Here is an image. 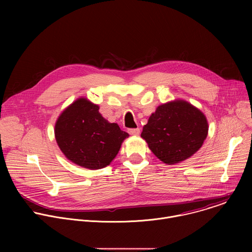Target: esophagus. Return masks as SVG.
Segmentation results:
<instances>
[{
    "label": "esophagus",
    "instance_id": "obj_1",
    "mask_svg": "<svg viewBox=\"0 0 252 252\" xmlns=\"http://www.w3.org/2000/svg\"><path fill=\"white\" fill-rule=\"evenodd\" d=\"M127 131L131 135H138L140 132V129L139 128H129Z\"/></svg>",
    "mask_w": 252,
    "mask_h": 252
}]
</instances>
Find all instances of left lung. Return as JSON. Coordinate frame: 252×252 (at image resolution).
Instances as JSON below:
<instances>
[{"mask_svg": "<svg viewBox=\"0 0 252 252\" xmlns=\"http://www.w3.org/2000/svg\"><path fill=\"white\" fill-rule=\"evenodd\" d=\"M207 131L206 118L199 110L185 100H174L158 107L140 135L158 158L173 164L195 154Z\"/></svg>", "mask_w": 252, "mask_h": 252, "instance_id": "1", "label": "left lung"}]
</instances>
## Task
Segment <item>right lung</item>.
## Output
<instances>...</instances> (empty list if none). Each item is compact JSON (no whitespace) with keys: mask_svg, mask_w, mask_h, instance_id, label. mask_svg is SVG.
<instances>
[{"mask_svg":"<svg viewBox=\"0 0 252 252\" xmlns=\"http://www.w3.org/2000/svg\"><path fill=\"white\" fill-rule=\"evenodd\" d=\"M58 145L73 162L90 169L109 165L128 133L98 113V106L79 98L62 113L55 126Z\"/></svg>","mask_w":252,"mask_h":252,"instance_id":"right-lung-1","label":"right lung"}]
</instances>
